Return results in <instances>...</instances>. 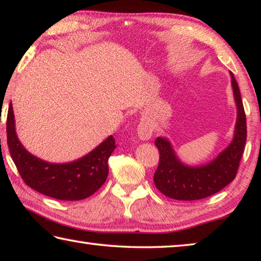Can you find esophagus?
Returning <instances> with one entry per match:
<instances>
[{"mask_svg":"<svg viewBox=\"0 0 261 261\" xmlns=\"http://www.w3.org/2000/svg\"><path fill=\"white\" fill-rule=\"evenodd\" d=\"M153 126L149 121L147 120H141L140 123L138 125V128H136V132H138V136L140 140L142 141H148L153 135Z\"/></svg>","mask_w":261,"mask_h":261,"instance_id":"obj_1","label":"esophagus"}]
</instances>
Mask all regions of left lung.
<instances>
[{
	"mask_svg": "<svg viewBox=\"0 0 261 261\" xmlns=\"http://www.w3.org/2000/svg\"><path fill=\"white\" fill-rule=\"evenodd\" d=\"M230 74L237 121L233 139L217 158L200 166H188L178 159L167 138L159 136L155 140L160 162L154 174V183L167 197L177 200L202 199L220 191L234 179L246 143V117L238 84L233 73L230 72Z\"/></svg>",
	"mask_w": 261,
	"mask_h": 261,
	"instance_id": "8db88e82",
	"label": "left lung"
}]
</instances>
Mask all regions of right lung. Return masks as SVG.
Instances as JSON below:
<instances>
[{"label":"right lung","mask_w":261,"mask_h":261,"mask_svg":"<svg viewBox=\"0 0 261 261\" xmlns=\"http://www.w3.org/2000/svg\"><path fill=\"white\" fill-rule=\"evenodd\" d=\"M7 141L16 168L27 186L49 197L79 200L90 197L105 183L108 159L117 148L113 136L83 158L67 163H50L29 153L16 134L13 105L7 117Z\"/></svg>","instance_id":"1"}]
</instances>
